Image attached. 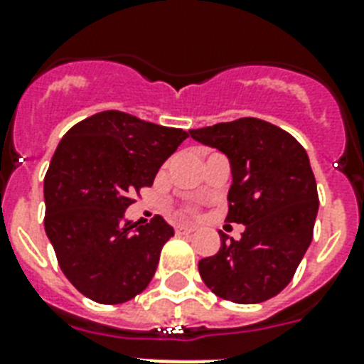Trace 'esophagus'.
<instances>
[{
	"label": "esophagus",
	"mask_w": 364,
	"mask_h": 364,
	"mask_svg": "<svg viewBox=\"0 0 364 364\" xmlns=\"http://www.w3.org/2000/svg\"><path fill=\"white\" fill-rule=\"evenodd\" d=\"M191 232H194V228L188 227V225H177L176 227V234H179V236H185V234Z\"/></svg>",
	"instance_id": "esophagus-1"
}]
</instances>
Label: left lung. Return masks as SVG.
Instances as JSON below:
<instances>
[{
	"instance_id": "1",
	"label": "left lung",
	"mask_w": 364,
	"mask_h": 364,
	"mask_svg": "<svg viewBox=\"0 0 364 364\" xmlns=\"http://www.w3.org/2000/svg\"><path fill=\"white\" fill-rule=\"evenodd\" d=\"M230 160L228 223L242 238L221 232V249L198 262L208 287L225 300L257 304L287 287L310 247L319 196L310 159L289 132L243 117L188 130Z\"/></svg>"
}]
</instances>
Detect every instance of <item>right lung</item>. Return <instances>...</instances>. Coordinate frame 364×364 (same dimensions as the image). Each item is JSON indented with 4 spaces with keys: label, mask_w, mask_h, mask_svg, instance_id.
Listing matches in <instances>:
<instances>
[{
    "label": "right lung",
    "mask_w": 364,
    "mask_h": 364,
    "mask_svg": "<svg viewBox=\"0 0 364 364\" xmlns=\"http://www.w3.org/2000/svg\"><path fill=\"white\" fill-rule=\"evenodd\" d=\"M187 137L181 128L102 111L60 139L43 187L45 232L64 276L87 299L122 304L153 279L173 228L160 215L126 221L124 211Z\"/></svg>",
    "instance_id": "add662e5"
}]
</instances>
